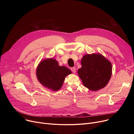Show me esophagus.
<instances>
[{
	"instance_id": "34e87169",
	"label": "esophagus",
	"mask_w": 134,
	"mask_h": 134,
	"mask_svg": "<svg viewBox=\"0 0 134 134\" xmlns=\"http://www.w3.org/2000/svg\"><path fill=\"white\" fill-rule=\"evenodd\" d=\"M70 69H71V70L72 71V72H73L74 73H75V72H76V68H75V67H71V68H70Z\"/></svg>"
}]
</instances>
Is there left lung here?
<instances>
[{"label": "left lung", "instance_id": "obj_1", "mask_svg": "<svg viewBox=\"0 0 134 134\" xmlns=\"http://www.w3.org/2000/svg\"><path fill=\"white\" fill-rule=\"evenodd\" d=\"M81 65L78 74L85 87L96 91L107 85L112 75V65L103 55L100 53L84 55Z\"/></svg>", "mask_w": 134, "mask_h": 134}]
</instances>
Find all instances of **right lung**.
<instances>
[{"label":"right lung","mask_w":134,"mask_h":134,"mask_svg":"<svg viewBox=\"0 0 134 134\" xmlns=\"http://www.w3.org/2000/svg\"><path fill=\"white\" fill-rule=\"evenodd\" d=\"M65 66H60L53 58L42 60L38 65L36 74L37 79L44 87L57 91L61 88L65 77L71 74Z\"/></svg>","instance_id":"right-lung-1"}]
</instances>
